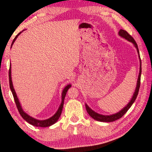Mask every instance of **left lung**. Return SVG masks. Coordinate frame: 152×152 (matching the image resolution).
<instances>
[{"label": "left lung", "instance_id": "1", "mask_svg": "<svg viewBox=\"0 0 152 152\" xmlns=\"http://www.w3.org/2000/svg\"><path fill=\"white\" fill-rule=\"evenodd\" d=\"M119 35L123 38H125V39H127L129 42H132L133 43V45H135V47L137 49V53L139 54V58H140V73H139V76L137 78V86H136V88L134 94H133V96L131 99V101L129 102L127 104V106H125L122 110H121L119 112H118L115 114H113L111 115H101L99 114V113H96L94 110H92L91 108H90L88 105L86 104L85 107L87 112L89 114L90 116H91L92 119H94L95 120L98 121H101V122H113L114 121H116L117 119L121 118L123 115H124L126 112L129 109V108L132 107V105L133 104V102H135L136 98L137 96L138 92H139V90H140V80H141V59H140V51H139V49L137 47V44L136 43L134 39L131 36L129 33L126 31L123 30V29H120L119 31Z\"/></svg>", "mask_w": 152, "mask_h": 152}]
</instances>
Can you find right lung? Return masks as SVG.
I'll use <instances>...</instances> for the list:
<instances>
[{
    "label": "right lung",
    "mask_w": 152,
    "mask_h": 152,
    "mask_svg": "<svg viewBox=\"0 0 152 152\" xmlns=\"http://www.w3.org/2000/svg\"><path fill=\"white\" fill-rule=\"evenodd\" d=\"M21 32H20L18 33V34L16 35V37H15V39H13L12 42L11 46L13 44L15 41L16 40L18 36H19ZM9 85H10V88L11 90V92L12 93V95H13L15 103H16L17 109L19 110V112L20 113V115H21V117L23 118V119L26 121L27 122H28L29 124L32 125L35 127H50V126L52 125L53 124H54L55 123L57 122V121L58 120L59 118H60V115L61 114V112H62V109H63V106H64V99H65V96L66 95V92L68 91V90L71 87V84H68L67 85L62 91V94H61V104L59 107V109H58L57 112H56L54 115H53L52 117L49 118L48 119L45 120H37L35 119V118H33L32 117L29 116V115H27L26 113H25L23 110L21 106H20V102L19 101V99H18L17 96L16 94V92L15 91V89L13 88V85H12V80H11V67L10 66L9 68Z\"/></svg>",
    "instance_id": "1"
}]
</instances>
